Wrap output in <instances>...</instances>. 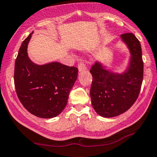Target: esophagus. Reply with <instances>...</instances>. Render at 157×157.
<instances>
[{
	"mask_svg": "<svg viewBox=\"0 0 157 157\" xmlns=\"http://www.w3.org/2000/svg\"><path fill=\"white\" fill-rule=\"evenodd\" d=\"M78 71L79 72L84 71H85V70H86V65L84 63H83V62H79L78 64Z\"/></svg>",
	"mask_w": 157,
	"mask_h": 157,
	"instance_id": "1",
	"label": "esophagus"
}]
</instances>
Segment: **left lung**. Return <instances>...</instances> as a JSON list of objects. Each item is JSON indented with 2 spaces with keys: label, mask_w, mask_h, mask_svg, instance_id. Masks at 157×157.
<instances>
[{
  "label": "left lung",
  "mask_w": 157,
  "mask_h": 157,
  "mask_svg": "<svg viewBox=\"0 0 157 157\" xmlns=\"http://www.w3.org/2000/svg\"><path fill=\"white\" fill-rule=\"evenodd\" d=\"M130 51L127 69L122 73L105 69L96 62L90 70L93 75L90 97L98 115L112 117L124 113L134 104L140 92L143 78V62L140 42L132 33L121 36Z\"/></svg>",
  "instance_id": "obj_1"
}]
</instances>
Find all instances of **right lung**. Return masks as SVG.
Here are the masks:
<instances>
[{"label":"right lung","instance_id":"1","mask_svg":"<svg viewBox=\"0 0 157 157\" xmlns=\"http://www.w3.org/2000/svg\"><path fill=\"white\" fill-rule=\"evenodd\" d=\"M22 42L14 64V86L23 106L36 117L52 118L63 111L78 75V68L57 62L39 65L29 59L28 44Z\"/></svg>","mask_w":157,"mask_h":157}]
</instances>
